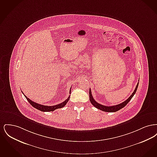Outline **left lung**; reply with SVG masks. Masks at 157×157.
<instances>
[{
  "instance_id": "1",
  "label": "left lung",
  "mask_w": 157,
  "mask_h": 157,
  "mask_svg": "<svg viewBox=\"0 0 157 157\" xmlns=\"http://www.w3.org/2000/svg\"><path fill=\"white\" fill-rule=\"evenodd\" d=\"M138 84L139 82L137 83L136 88L135 89L134 91L133 92V93L132 94V95L127 99L126 101H125L124 102H123L122 103L120 104L117 105H113V106H104L103 105L100 104L99 103H98L97 101H95V99H94V98L92 95V93H91V90L90 89V100L91 102V104L93 105L95 108H97L98 109L104 111V112H115L119 111L121 109H122V108H124L127 104L130 101V100L132 99V98L134 97V95L137 90L138 86Z\"/></svg>"
}]
</instances>
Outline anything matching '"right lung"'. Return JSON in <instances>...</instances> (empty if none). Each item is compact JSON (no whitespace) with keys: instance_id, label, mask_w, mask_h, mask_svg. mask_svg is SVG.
Instances as JSON below:
<instances>
[{"instance_id":"obj_1","label":"right lung","mask_w":157,"mask_h":157,"mask_svg":"<svg viewBox=\"0 0 157 157\" xmlns=\"http://www.w3.org/2000/svg\"><path fill=\"white\" fill-rule=\"evenodd\" d=\"M71 89H70L69 90V94H71ZM23 93V92H22ZM23 94L24 95V94L23 93ZM24 96L26 98V99L28 101V102H29L32 106H33L34 108H35L36 109H37L39 111H43V112H50V111H53L56 109H59V108H63L65 105L67 104L69 99V97L67 98L65 101H63V102L60 103L59 104L56 105H53V106H46V105H43L39 104L37 103H36L32 101H31L30 99H29L27 97H26L25 95Z\"/></svg>"}]
</instances>
